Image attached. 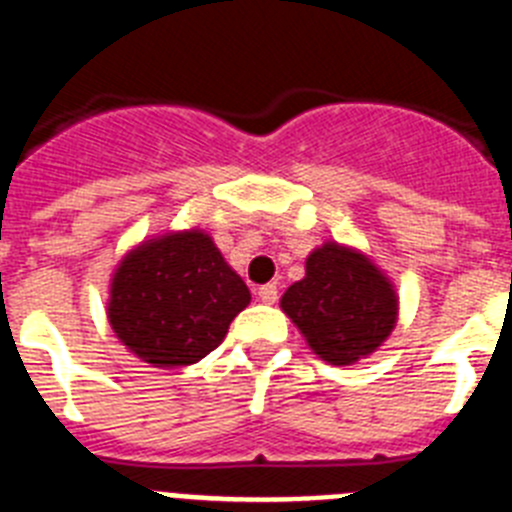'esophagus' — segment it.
I'll use <instances>...</instances> for the list:
<instances>
[{"label":"esophagus","instance_id":"34e87169","mask_svg":"<svg viewBox=\"0 0 512 512\" xmlns=\"http://www.w3.org/2000/svg\"><path fill=\"white\" fill-rule=\"evenodd\" d=\"M257 296H260L262 304H275L278 301V288L273 283H265V286L257 288Z\"/></svg>","mask_w":512,"mask_h":512}]
</instances>
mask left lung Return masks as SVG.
<instances>
[{"mask_svg": "<svg viewBox=\"0 0 512 512\" xmlns=\"http://www.w3.org/2000/svg\"><path fill=\"white\" fill-rule=\"evenodd\" d=\"M309 348L332 366H350L379 348L397 322V293L361 252L327 242L306 260L304 281L281 299Z\"/></svg>", "mask_w": 512, "mask_h": 512, "instance_id": "8db88e82", "label": "left lung"}]
</instances>
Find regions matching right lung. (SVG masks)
Segmentation results:
<instances>
[{"label":"right lung","mask_w":512,"mask_h":512,"mask_svg":"<svg viewBox=\"0 0 512 512\" xmlns=\"http://www.w3.org/2000/svg\"><path fill=\"white\" fill-rule=\"evenodd\" d=\"M250 288L203 231L141 244L121 262L108 317L131 353L159 368L190 366L221 345Z\"/></svg>","instance_id":"obj_1"}]
</instances>
